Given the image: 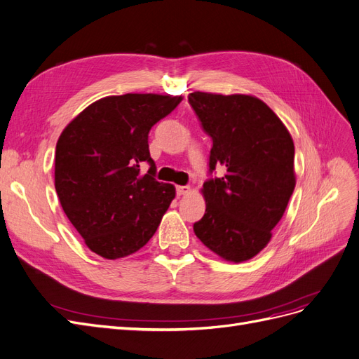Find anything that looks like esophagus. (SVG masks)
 I'll list each match as a JSON object with an SVG mask.
<instances>
[{
  "mask_svg": "<svg viewBox=\"0 0 359 359\" xmlns=\"http://www.w3.org/2000/svg\"><path fill=\"white\" fill-rule=\"evenodd\" d=\"M190 193V187L189 185H177V194L178 196H185Z\"/></svg>",
  "mask_w": 359,
  "mask_h": 359,
  "instance_id": "1",
  "label": "esophagus"
}]
</instances>
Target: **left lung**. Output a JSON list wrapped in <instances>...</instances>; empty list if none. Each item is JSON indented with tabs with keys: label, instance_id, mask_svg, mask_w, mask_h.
Listing matches in <instances>:
<instances>
[{
	"label": "left lung",
	"instance_id": "8db88e82",
	"mask_svg": "<svg viewBox=\"0 0 359 359\" xmlns=\"http://www.w3.org/2000/svg\"><path fill=\"white\" fill-rule=\"evenodd\" d=\"M189 102L212 138L209 172L224 169L203 184L194 234L226 262H246L266 248L294 191L292 138L255 96L193 92Z\"/></svg>",
	"mask_w": 359,
	"mask_h": 359
}]
</instances>
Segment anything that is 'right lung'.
Here are the masks:
<instances>
[{"mask_svg": "<svg viewBox=\"0 0 359 359\" xmlns=\"http://www.w3.org/2000/svg\"><path fill=\"white\" fill-rule=\"evenodd\" d=\"M182 96L126 93L90 104L62 130L55 189L88 248L107 259L128 257L153 238L175 197L158 182L148 132ZM151 169L140 174V165Z\"/></svg>", "mask_w": 359, "mask_h": 359, "instance_id": "obj_1", "label": "right lung"}]
</instances>
